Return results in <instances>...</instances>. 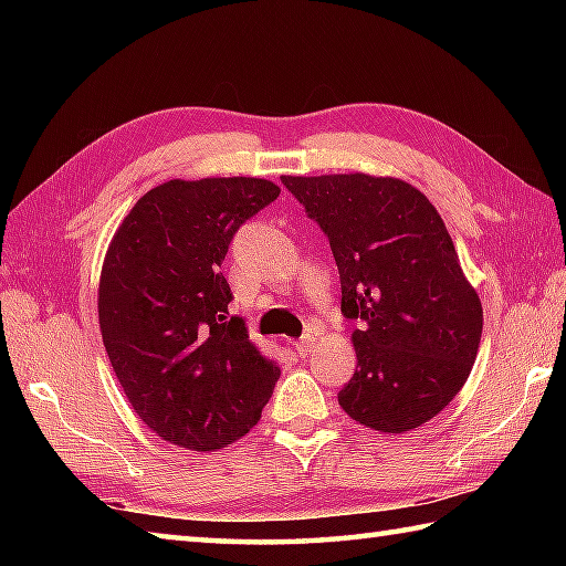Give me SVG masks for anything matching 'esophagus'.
<instances>
[{
	"instance_id": "1",
	"label": "esophagus",
	"mask_w": 566,
	"mask_h": 566,
	"mask_svg": "<svg viewBox=\"0 0 566 566\" xmlns=\"http://www.w3.org/2000/svg\"><path fill=\"white\" fill-rule=\"evenodd\" d=\"M314 345H316V338L311 333H306L302 340H296V350H298V355H308L311 350H314Z\"/></svg>"
}]
</instances>
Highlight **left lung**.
<instances>
[{"instance_id":"1","label":"left lung","mask_w":566,"mask_h":566,"mask_svg":"<svg viewBox=\"0 0 566 566\" xmlns=\"http://www.w3.org/2000/svg\"><path fill=\"white\" fill-rule=\"evenodd\" d=\"M282 185L328 235L357 369L343 411L379 432H406L448 406L472 371L484 311L440 213L403 179L284 175Z\"/></svg>"}]
</instances>
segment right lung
<instances>
[{
	"label": "right lung",
	"mask_w": 566,
	"mask_h": 566,
	"mask_svg": "<svg viewBox=\"0 0 566 566\" xmlns=\"http://www.w3.org/2000/svg\"><path fill=\"white\" fill-rule=\"evenodd\" d=\"M276 197L258 177L170 179L136 201L106 250V355L138 418L179 448L213 452L243 438L280 379L228 316L221 272L238 228Z\"/></svg>",
	"instance_id": "add662e5"
}]
</instances>
